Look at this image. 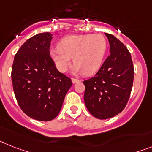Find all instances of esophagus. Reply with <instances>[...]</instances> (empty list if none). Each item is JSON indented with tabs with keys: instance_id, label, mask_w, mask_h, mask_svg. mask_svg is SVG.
<instances>
[{
	"instance_id": "esophagus-1",
	"label": "esophagus",
	"mask_w": 152,
	"mask_h": 152,
	"mask_svg": "<svg viewBox=\"0 0 152 152\" xmlns=\"http://www.w3.org/2000/svg\"><path fill=\"white\" fill-rule=\"evenodd\" d=\"M72 83H76L80 82V80H77V79L72 78Z\"/></svg>"
}]
</instances>
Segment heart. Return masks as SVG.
<instances>
[{
    "label": "heart",
    "mask_w": 152,
    "mask_h": 152,
    "mask_svg": "<svg viewBox=\"0 0 152 152\" xmlns=\"http://www.w3.org/2000/svg\"><path fill=\"white\" fill-rule=\"evenodd\" d=\"M107 47L105 37L100 34L69 35L60 41L59 46L51 48L49 55L59 72L68 69L73 57L74 72L91 75L100 69Z\"/></svg>",
    "instance_id": "heart-1"
}]
</instances>
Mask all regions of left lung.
Returning a JSON list of instances; mask_svg holds the SVG:
<instances>
[{"label":"left lung","mask_w":152,"mask_h":152,"mask_svg":"<svg viewBox=\"0 0 152 152\" xmlns=\"http://www.w3.org/2000/svg\"><path fill=\"white\" fill-rule=\"evenodd\" d=\"M110 55L95 76L84 80V102L92 115L108 119L120 113L129 100L133 86L134 66L127 47L113 35L105 33Z\"/></svg>","instance_id":"1"}]
</instances>
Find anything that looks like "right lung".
Segmentation results:
<instances>
[{
  "label": "right lung",
  "mask_w": 152,
  "mask_h": 152,
  "mask_svg": "<svg viewBox=\"0 0 152 152\" xmlns=\"http://www.w3.org/2000/svg\"><path fill=\"white\" fill-rule=\"evenodd\" d=\"M52 39L51 33L45 32L28 39L15 55L11 70L18 104L26 115L41 121L57 117L72 85L49 55Z\"/></svg>",
  "instance_id": "right-lung-1"
}]
</instances>
